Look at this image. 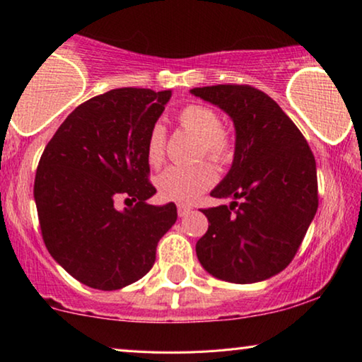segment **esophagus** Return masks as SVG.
Returning a JSON list of instances; mask_svg holds the SVG:
<instances>
[{
    "mask_svg": "<svg viewBox=\"0 0 362 362\" xmlns=\"http://www.w3.org/2000/svg\"><path fill=\"white\" fill-rule=\"evenodd\" d=\"M177 210H178V217H185V215L190 214L192 207H190V205H185V204H178Z\"/></svg>",
    "mask_w": 362,
    "mask_h": 362,
    "instance_id": "1",
    "label": "esophagus"
}]
</instances>
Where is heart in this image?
Segmentation results:
<instances>
[{"instance_id":"heart-1","label":"heart","mask_w":362,"mask_h":362,"mask_svg":"<svg viewBox=\"0 0 362 362\" xmlns=\"http://www.w3.org/2000/svg\"><path fill=\"white\" fill-rule=\"evenodd\" d=\"M177 122L184 130L199 136V157H209L226 165L235 155L234 135L221 125L217 112L205 105L190 103L180 108ZM145 157L152 167L162 165L165 157V128L160 123L150 128L145 141ZM217 182L212 163L200 162L192 167H168L157 177L158 194L172 202L189 204Z\"/></svg>"}]
</instances>
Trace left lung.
I'll return each instance as SVG.
<instances>
[{
  "label": "left lung",
  "instance_id": "obj_1",
  "mask_svg": "<svg viewBox=\"0 0 362 362\" xmlns=\"http://www.w3.org/2000/svg\"><path fill=\"white\" fill-rule=\"evenodd\" d=\"M190 91L222 108L235 125L234 163L210 192L232 204L202 209L209 230L197 242V257L222 281H265L291 264L317 212L313 150L282 108L254 86Z\"/></svg>",
  "mask_w": 362,
  "mask_h": 362
}]
</instances>
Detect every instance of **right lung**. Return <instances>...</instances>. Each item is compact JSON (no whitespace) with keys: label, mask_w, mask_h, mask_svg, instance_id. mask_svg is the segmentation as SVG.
Instances as JSON below:
<instances>
[{"label":"right lung","mask_w":362,"mask_h":362,"mask_svg":"<svg viewBox=\"0 0 362 362\" xmlns=\"http://www.w3.org/2000/svg\"><path fill=\"white\" fill-rule=\"evenodd\" d=\"M172 91L117 88L86 100L59 125L41 155L35 202L45 245L85 286L117 291L155 262L177 221L175 204L150 205L155 187L145 141ZM120 196L136 202L123 213Z\"/></svg>","instance_id":"1"}]
</instances>
